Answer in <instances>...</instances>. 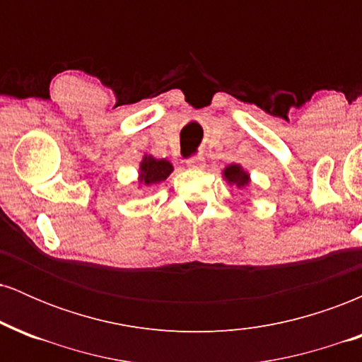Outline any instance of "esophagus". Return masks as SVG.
I'll return each mask as SVG.
<instances>
[{"mask_svg": "<svg viewBox=\"0 0 362 362\" xmlns=\"http://www.w3.org/2000/svg\"><path fill=\"white\" fill-rule=\"evenodd\" d=\"M187 167L190 170H202L206 167V160L202 155H195V156H190L189 160H187Z\"/></svg>", "mask_w": 362, "mask_h": 362, "instance_id": "esophagus-1", "label": "esophagus"}]
</instances>
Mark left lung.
Returning <instances> with one entry per match:
<instances>
[{
  "instance_id": "left-lung-1",
  "label": "left lung",
  "mask_w": 362,
  "mask_h": 362,
  "mask_svg": "<svg viewBox=\"0 0 362 362\" xmlns=\"http://www.w3.org/2000/svg\"><path fill=\"white\" fill-rule=\"evenodd\" d=\"M223 175L228 180V184L238 187V189H243V187L250 184V175L240 165H230V167H226Z\"/></svg>"
}]
</instances>
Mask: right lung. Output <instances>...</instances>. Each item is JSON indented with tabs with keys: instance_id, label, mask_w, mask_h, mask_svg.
Listing matches in <instances>:
<instances>
[{
	"instance_id": "obj_1",
	"label": "right lung",
	"mask_w": 362,
	"mask_h": 362,
	"mask_svg": "<svg viewBox=\"0 0 362 362\" xmlns=\"http://www.w3.org/2000/svg\"><path fill=\"white\" fill-rule=\"evenodd\" d=\"M172 163L167 160H156L153 156H144L139 165V184L153 185L160 184L172 173Z\"/></svg>"
}]
</instances>
